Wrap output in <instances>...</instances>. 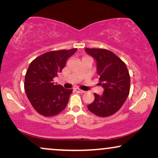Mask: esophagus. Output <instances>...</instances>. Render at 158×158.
<instances>
[{
	"mask_svg": "<svg viewBox=\"0 0 158 158\" xmlns=\"http://www.w3.org/2000/svg\"><path fill=\"white\" fill-rule=\"evenodd\" d=\"M75 90L76 92L79 93V94H83V93H85V91H84V90L80 89V88H75Z\"/></svg>",
	"mask_w": 158,
	"mask_h": 158,
	"instance_id": "1",
	"label": "esophagus"
}]
</instances>
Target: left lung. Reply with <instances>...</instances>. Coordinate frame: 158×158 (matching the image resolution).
Masks as SVG:
<instances>
[{"mask_svg": "<svg viewBox=\"0 0 158 158\" xmlns=\"http://www.w3.org/2000/svg\"><path fill=\"white\" fill-rule=\"evenodd\" d=\"M85 52L96 60L97 73L103 95L94 94L95 100L88 109L95 115L107 117L121 109L130 90V76L124 62L112 52L105 49L85 48Z\"/></svg>", "mask_w": 158, "mask_h": 158, "instance_id": "1", "label": "left lung"}]
</instances>
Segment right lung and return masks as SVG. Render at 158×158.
<instances>
[{"mask_svg": "<svg viewBox=\"0 0 158 158\" xmlns=\"http://www.w3.org/2000/svg\"><path fill=\"white\" fill-rule=\"evenodd\" d=\"M76 51L74 48L48 52L30 63L25 75L24 89L32 106L41 115L55 116L65 109L73 89L55 85L53 79Z\"/></svg>", "mask_w": 158, "mask_h": 158, "instance_id": "add662e5", "label": "right lung"}]
</instances>
